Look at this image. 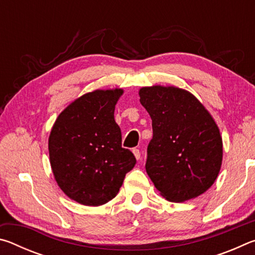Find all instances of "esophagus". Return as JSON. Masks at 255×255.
Here are the masks:
<instances>
[{
  "mask_svg": "<svg viewBox=\"0 0 255 255\" xmlns=\"http://www.w3.org/2000/svg\"><path fill=\"white\" fill-rule=\"evenodd\" d=\"M132 153H133V155H135V157H136V159H140L141 158V154H140V150L138 149V148H133L132 149Z\"/></svg>",
  "mask_w": 255,
  "mask_h": 255,
  "instance_id": "obj_1",
  "label": "esophagus"
}]
</instances>
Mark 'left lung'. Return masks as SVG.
<instances>
[{
  "label": "left lung",
  "instance_id": "8db88e82",
  "mask_svg": "<svg viewBox=\"0 0 255 255\" xmlns=\"http://www.w3.org/2000/svg\"><path fill=\"white\" fill-rule=\"evenodd\" d=\"M139 97L152 119L145 167L155 188L174 202L200 196L215 182L223 159L213 117L195 96L179 88H141Z\"/></svg>",
  "mask_w": 255,
  "mask_h": 255
}]
</instances>
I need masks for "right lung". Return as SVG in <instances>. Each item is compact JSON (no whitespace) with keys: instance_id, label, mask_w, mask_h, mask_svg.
I'll return each instance as SVG.
<instances>
[{"instance_id":"obj_1","label":"right lung","mask_w":255,"mask_h":255,"mask_svg":"<svg viewBox=\"0 0 255 255\" xmlns=\"http://www.w3.org/2000/svg\"><path fill=\"white\" fill-rule=\"evenodd\" d=\"M123 90H97L72 102L51 129L49 158L59 188L85 206L117 196L136 157L122 146L115 106Z\"/></svg>"}]
</instances>
